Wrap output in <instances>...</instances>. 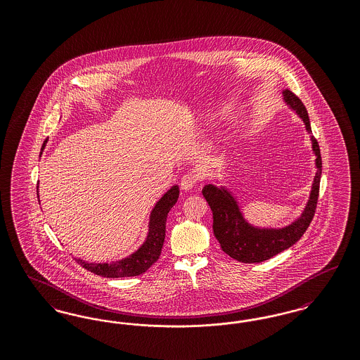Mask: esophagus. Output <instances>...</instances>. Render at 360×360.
I'll return each instance as SVG.
<instances>
[{"mask_svg":"<svg viewBox=\"0 0 360 360\" xmlns=\"http://www.w3.org/2000/svg\"><path fill=\"white\" fill-rule=\"evenodd\" d=\"M195 182H197V174L195 172H188L185 176H182L179 186L184 191H188V190L194 188Z\"/></svg>","mask_w":360,"mask_h":360,"instance_id":"esophagus-1","label":"esophagus"}]
</instances>
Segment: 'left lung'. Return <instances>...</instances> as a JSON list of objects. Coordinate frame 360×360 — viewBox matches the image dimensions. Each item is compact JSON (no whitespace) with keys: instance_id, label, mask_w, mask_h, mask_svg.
Segmentation results:
<instances>
[{"instance_id":"8db88e82","label":"left lung","mask_w":360,"mask_h":360,"mask_svg":"<svg viewBox=\"0 0 360 360\" xmlns=\"http://www.w3.org/2000/svg\"><path fill=\"white\" fill-rule=\"evenodd\" d=\"M282 97L288 108L304 121L310 137L311 151L316 156V174L310 186L308 201L301 214L283 226H259L245 219L238 197L224 185L223 179L216 176L213 181L219 183V186L209 184L202 188V194L213 213V232L221 250L226 255L243 263H260L290 248L308 229L317 205L323 167L320 147L311 135L308 112L304 103L288 89L282 90Z\"/></svg>"}]
</instances>
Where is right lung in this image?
Returning <instances> with one entry per match:
<instances>
[{
	"mask_svg": "<svg viewBox=\"0 0 360 360\" xmlns=\"http://www.w3.org/2000/svg\"><path fill=\"white\" fill-rule=\"evenodd\" d=\"M46 143L47 140L44 141L41 151L44 150ZM178 197H179V188L176 185H174L159 198V201L155 204L150 213L147 236L135 252L112 263H90V262L82 260L81 257L77 259V262L81 266H84L86 270L105 278L136 276L146 273L160 257V251L166 236L167 214L172 206L175 205Z\"/></svg>",
	"mask_w": 360,
	"mask_h": 360,
	"instance_id": "obj_1",
	"label": "right lung"
}]
</instances>
